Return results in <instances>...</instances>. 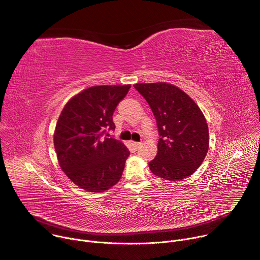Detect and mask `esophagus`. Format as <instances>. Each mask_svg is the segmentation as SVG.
I'll return each mask as SVG.
<instances>
[{
  "instance_id": "esophagus-1",
  "label": "esophagus",
  "mask_w": 260,
  "mask_h": 260,
  "mask_svg": "<svg viewBox=\"0 0 260 260\" xmlns=\"http://www.w3.org/2000/svg\"><path fill=\"white\" fill-rule=\"evenodd\" d=\"M132 146L134 148V150H138L139 148L142 146L141 143H138V142H132Z\"/></svg>"
}]
</instances>
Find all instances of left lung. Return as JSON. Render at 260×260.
<instances>
[{"label":"left lung","instance_id":"1","mask_svg":"<svg viewBox=\"0 0 260 260\" xmlns=\"http://www.w3.org/2000/svg\"><path fill=\"white\" fill-rule=\"evenodd\" d=\"M134 86L149 104L160 137L157 154L149 162L150 171L170 181L192 175L209 149L208 124L199 106L170 83H137Z\"/></svg>","mask_w":260,"mask_h":260}]
</instances>
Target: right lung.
Segmentation results:
<instances>
[{
    "label": "right lung",
    "instance_id": "obj_1",
    "mask_svg": "<svg viewBox=\"0 0 260 260\" xmlns=\"http://www.w3.org/2000/svg\"><path fill=\"white\" fill-rule=\"evenodd\" d=\"M131 84L101 85L73 96L58 117L53 142L58 164L73 183L86 191L108 190L120 180L126 146L113 138V113Z\"/></svg>",
    "mask_w": 260,
    "mask_h": 260
}]
</instances>
